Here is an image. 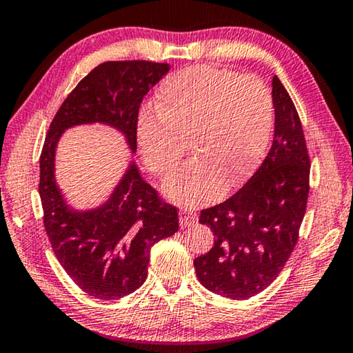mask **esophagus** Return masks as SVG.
I'll use <instances>...</instances> for the list:
<instances>
[{
	"instance_id": "obj_1",
	"label": "esophagus",
	"mask_w": 353,
	"mask_h": 353,
	"mask_svg": "<svg viewBox=\"0 0 353 353\" xmlns=\"http://www.w3.org/2000/svg\"><path fill=\"white\" fill-rule=\"evenodd\" d=\"M196 219H198V216H196L194 212L188 210V208H181V225L182 227L193 225L196 223Z\"/></svg>"
}]
</instances>
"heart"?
Wrapping results in <instances>:
<instances>
[{"label": "heart", "instance_id": "b5f03b06", "mask_svg": "<svg viewBox=\"0 0 353 353\" xmlns=\"http://www.w3.org/2000/svg\"><path fill=\"white\" fill-rule=\"evenodd\" d=\"M157 118L145 113L139 146L149 171L168 177L185 146L193 162L166 181L163 191L183 205L212 202L241 183L261 160L274 126V103L265 82L212 67L170 76L159 90Z\"/></svg>", "mask_w": 353, "mask_h": 353}]
</instances>
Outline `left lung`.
Instances as JSON below:
<instances>
[{
	"mask_svg": "<svg viewBox=\"0 0 353 353\" xmlns=\"http://www.w3.org/2000/svg\"><path fill=\"white\" fill-rule=\"evenodd\" d=\"M272 146L255 174L229 199L201 210L213 230V248L194 259L199 282L241 301L268 288L299 240L310 191V155L294 103L277 76Z\"/></svg>",
	"mask_w": 353,
	"mask_h": 353,
	"instance_id": "obj_1",
	"label": "left lung"
}]
</instances>
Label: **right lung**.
Returning <instances> with one entry per match:
<instances>
[{"mask_svg": "<svg viewBox=\"0 0 353 353\" xmlns=\"http://www.w3.org/2000/svg\"><path fill=\"white\" fill-rule=\"evenodd\" d=\"M168 70V63L149 61L98 65L59 107L41 148L39 193L51 248L71 280L103 301L140 288L148 277L149 250L179 229L177 208L160 198L132 163L104 205L71 210L54 181L56 146L65 129L105 123L121 130L135 152L140 104Z\"/></svg>", "mask_w": 353, "mask_h": 353, "instance_id": "right-lung-1", "label": "right lung"}]
</instances>
